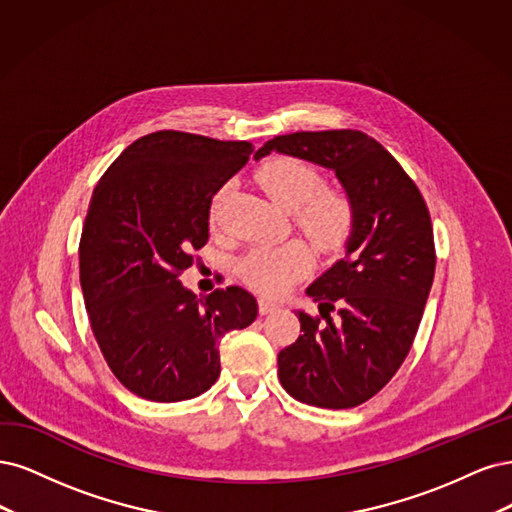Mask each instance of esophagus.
Listing matches in <instances>:
<instances>
[{
    "label": "esophagus",
    "mask_w": 512,
    "mask_h": 512,
    "mask_svg": "<svg viewBox=\"0 0 512 512\" xmlns=\"http://www.w3.org/2000/svg\"><path fill=\"white\" fill-rule=\"evenodd\" d=\"M274 310H278L276 302H272L268 298H261L259 300V312H261V315H270V312H274Z\"/></svg>",
    "instance_id": "esophagus-1"
}]
</instances>
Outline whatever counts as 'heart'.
<instances>
[{
    "mask_svg": "<svg viewBox=\"0 0 512 512\" xmlns=\"http://www.w3.org/2000/svg\"><path fill=\"white\" fill-rule=\"evenodd\" d=\"M259 185L289 212L321 249H338L355 227V202L344 189L323 187V174L298 157H274L257 172ZM312 266V249L302 240L259 246L240 261V274L261 293L285 291Z\"/></svg>",
    "mask_w": 512,
    "mask_h": 512,
    "instance_id": "1",
    "label": "heart"
}]
</instances>
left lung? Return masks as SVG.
I'll return each instance as SVG.
<instances>
[{
  "label": "left lung",
  "mask_w": 512,
  "mask_h": 512,
  "mask_svg": "<svg viewBox=\"0 0 512 512\" xmlns=\"http://www.w3.org/2000/svg\"><path fill=\"white\" fill-rule=\"evenodd\" d=\"M272 151L332 168L355 202L346 255L306 289L319 317L300 310L304 334L278 353L291 398L353 408L391 381L417 336L436 270L430 210L415 180L364 131H295L263 144L255 159Z\"/></svg>",
  "instance_id": "1"
}]
</instances>
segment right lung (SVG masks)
I'll list each match as a JSON object with an SVG mask.
<instances>
[{
    "instance_id": "obj_1",
    "label": "right lung",
    "mask_w": 512,
    "mask_h": 512,
    "mask_svg": "<svg viewBox=\"0 0 512 512\" xmlns=\"http://www.w3.org/2000/svg\"><path fill=\"white\" fill-rule=\"evenodd\" d=\"M251 153L244 140L161 129L131 142L91 195L80 287L108 368L138 398L180 402L208 391L221 338L257 317V300L238 285L200 300L178 280L208 242L214 193Z\"/></svg>"
}]
</instances>
